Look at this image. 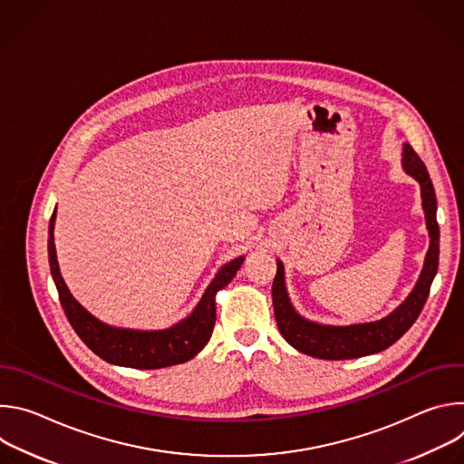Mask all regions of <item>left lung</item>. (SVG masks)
<instances>
[{
    "mask_svg": "<svg viewBox=\"0 0 464 464\" xmlns=\"http://www.w3.org/2000/svg\"><path fill=\"white\" fill-rule=\"evenodd\" d=\"M402 163L406 172L420 183L422 208L426 213V224L431 238L424 262V270L415 290L391 315L376 323L351 326H324L306 321L299 314H295L285 288L283 264L281 260H277V274L272 286L276 321L283 338L299 353L319 360H353L374 354L391 347L396 340H401L422 312L426 299L430 295L433 277L439 268V224L435 215L437 198L428 169L410 143L404 145Z\"/></svg>",
    "mask_w": 464,
    "mask_h": 464,
    "instance_id": "obj_1",
    "label": "left lung"
}]
</instances>
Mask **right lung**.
Segmentation results:
<instances>
[{
    "label": "right lung",
    "mask_w": 464,
    "mask_h": 464,
    "mask_svg": "<svg viewBox=\"0 0 464 464\" xmlns=\"http://www.w3.org/2000/svg\"><path fill=\"white\" fill-rule=\"evenodd\" d=\"M53 227H54V213L49 222V266L58 290V299L63 308L65 317L75 328L79 338L102 360L131 367V369H161L169 365L185 363L200 353L215 328L217 321V306L215 295L222 290L242 266L244 256L231 260L218 272L215 281L206 290L202 301L198 303L194 312L183 319L181 323L158 330V333H138V330H122L108 326L90 315L65 288L62 276L58 272L54 242H53Z\"/></svg>",
    "instance_id": "obj_1"
}]
</instances>
